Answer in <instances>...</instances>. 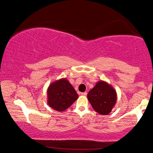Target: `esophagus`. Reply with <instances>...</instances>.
Instances as JSON below:
<instances>
[{"mask_svg":"<svg viewBox=\"0 0 153 153\" xmlns=\"http://www.w3.org/2000/svg\"><path fill=\"white\" fill-rule=\"evenodd\" d=\"M81 95H83V96H85L87 95V93H85V92H84V93H81Z\"/></svg>","mask_w":153,"mask_h":153,"instance_id":"1","label":"esophagus"}]
</instances>
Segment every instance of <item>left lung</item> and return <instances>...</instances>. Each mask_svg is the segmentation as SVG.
<instances>
[{
  "mask_svg": "<svg viewBox=\"0 0 153 153\" xmlns=\"http://www.w3.org/2000/svg\"><path fill=\"white\" fill-rule=\"evenodd\" d=\"M88 100L93 109L100 115H108L116 105L117 93L109 83L99 81L88 93Z\"/></svg>",
  "mask_w": 153,
  "mask_h": 153,
  "instance_id": "obj_1",
  "label": "left lung"
}]
</instances>
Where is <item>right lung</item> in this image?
Masks as SVG:
<instances>
[{"instance_id":"add662e5","label":"right lung","mask_w":153,"mask_h":153,"mask_svg":"<svg viewBox=\"0 0 153 153\" xmlns=\"http://www.w3.org/2000/svg\"><path fill=\"white\" fill-rule=\"evenodd\" d=\"M79 95L74 87L66 78L51 83L47 89V104L57 111H63L68 108Z\"/></svg>"}]
</instances>
